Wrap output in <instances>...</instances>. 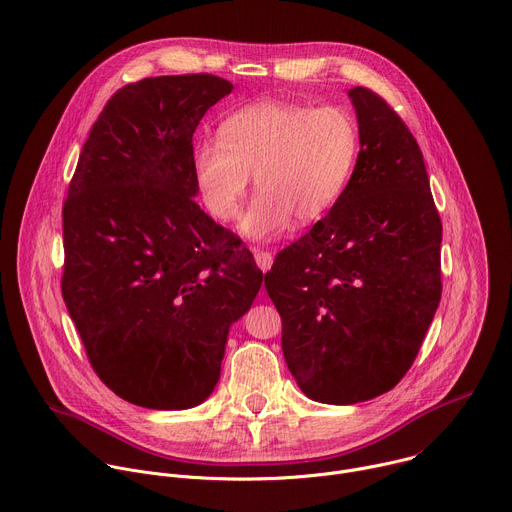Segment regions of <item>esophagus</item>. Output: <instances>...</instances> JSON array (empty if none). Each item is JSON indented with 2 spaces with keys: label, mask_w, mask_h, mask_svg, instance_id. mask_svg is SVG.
Instances as JSON below:
<instances>
[{
  "label": "esophagus",
  "mask_w": 512,
  "mask_h": 512,
  "mask_svg": "<svg viewBox=\"0 0 512 512\" xmlns=\"http://www.w3.org/2000/svg\"><path fill=\"white\" fill-rule=\"evenodd\" d=\"M252 252H254V258H256L258 268H260L262 272L270 270V266H272V262H274V256H272L268 250H260V248H252Z\"/></svg>",
  "instance_id": "obj_1"
}]
</instances>
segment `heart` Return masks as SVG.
Segmentation results:
<instances>
[{
  "instance_id": "obj_1",
  "label": "heart",
  "mask_w": 512,
  "mask_h": 512,
  "mask_svg": "<svg viewBox=\"0 0 512 512\" xmlns=\"http://www.w3.org/2000/svg\"><path fill=\"white\" fill-rule=\"evenodd\" d=\"M359 153L355 117L339 105L309 107L262 100L232 113L218 143L193 149V179L212 218L234 222L248 195H258L242 218L244 236L264 240L290 224L325 218L343 195Z\"/></svg>"
}]
</instances>
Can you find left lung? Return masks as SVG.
<instances>
[{"label": "left lung", "instance_id": "1", "mask_svg": "<svg viewBox=\"0 0 512 512\" xmlns=\"http://www.w3.org/2000/svg\"><path fill=\"white\" fill-rule=\"evenodd\" d=\"M349 98L361 143L353 175L333 210L264 276L292 377L333 405L393 389L442 296V220L420 145L373 90L355 86Z\"/></svg>", "mask_w": 512, "mask_h": 512}]
</instances>
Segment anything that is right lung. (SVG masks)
Wrapping results in <instances>:
<instances>
[{"mask_svg":"<svg viewBox=\"0 0 512 512\" xmlns=\"http://www.w3.org/2000/svg\"><path fill=\"white\" fill-rule=\"evenodd\" d=\"M232 88L214 74L123 86L68 185L66 309L100 381L149 410L210 397L230 327L262 286L244 242L193 201V133Z\"/></svg>","mask_w":512,"mask_h":512,"instance_id":"right-lung-1","label":"right lung"}]
</instances>
